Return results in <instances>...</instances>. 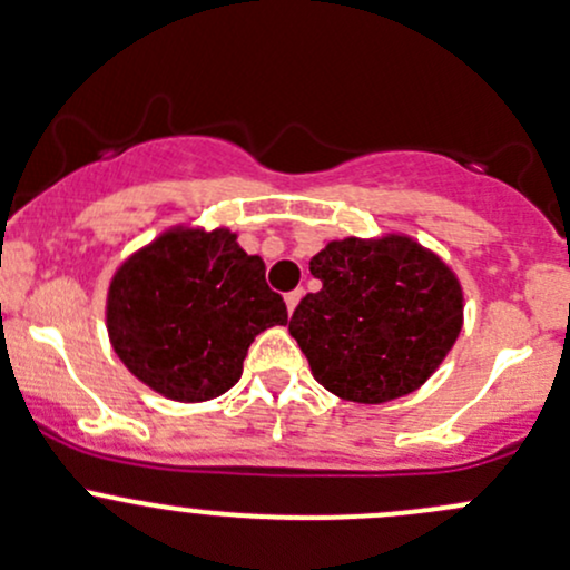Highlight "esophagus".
Segmentation results:
<instances>
[{
    "instance_id": "obj_1",
    "label": "esophagus",
    "mask_w": 570,
    "mask_h": 570,
    "mask_svg": "<svg viewBox=\"0 0 570 570\" xmlns=\"http://www.w3.org/2000/svg\"><path fill=\"white\" fill-rule=\"evenodd\" d=\"M301 301H303V289H295V292H289V295H286V308H289V314L297 308V303H301Z\"/></svg>"
}]
</instances>
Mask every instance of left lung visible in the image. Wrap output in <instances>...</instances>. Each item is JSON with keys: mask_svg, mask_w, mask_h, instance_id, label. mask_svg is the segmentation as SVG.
I'll return each instance as SVG.
<instances>
[{"mask_svg": "<svg viewBox=\"0 0 570 570\" xmlns=\"http://www.w3.org/2000/svg\"><path fill=\"white\" fill-rule=\"evenodd\" d=\"M322 281L289 320L311 374L355 404L415 393L464 325V289L440 254L404 232L331 239L308 262Z\"/></svg>", "mask_w": 570, "mask_h": 570, "instance_id": "8db88e82", "label": "left lung"}]
</instances>
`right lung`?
I'll return each instance as SVG.
<instances>
[{
	"instance_id": "1",
	"label": "right lung",
	"mask_w": 570,
	"mask_h": 570,
	"mask_svg": "<svg viewBox=\"0 0 570 570\" xmlns=\"http://www.w3.org/2000/svg\"><path fill=\"white\" fill-rule=\"evenodd\" d=\"M286 325L265 262L229 226L175 224L119 262L106 289V331L125 368L179 404L224 395L250 341Z\"/></svg>"
}]
</instances>
